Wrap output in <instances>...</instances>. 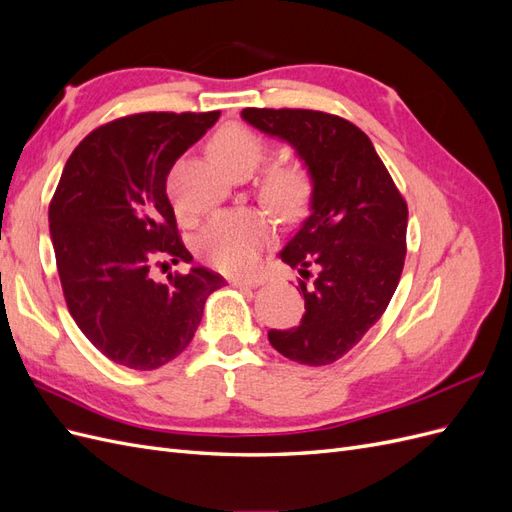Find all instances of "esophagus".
I'll return each instance as SVG.
<instances>
[{
  "instance_id": "esophagus-1",
  "label": "esophagus",
  "mask_w": 512,
  "mask_h": 512,
  "mask_svg": "<svg viewBox=\"0 0 512 512\" xmlns=\"http://www.w3.org/2000/svg\"><path fill=\"white\" fill-rule=\"evenodd\" d=\"M230 284L237 286V288H258V286L265 284V280H262V277H258V275H252V277H232Z\"/></svg>"
}]
</instances>
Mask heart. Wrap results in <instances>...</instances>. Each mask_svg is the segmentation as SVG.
Returning a JSON list of instances; mask_svg holds the SVG:
<instances>
[{
	"label": "heart",
	"mask_w": 512,
	"mask_h": 512,
	"mask_svg": "<svg viewBox=\"0 0 512 512\" xmlns=\"http://www.w3.org/2000/svg\"><path fill=\"white\" fill-rule=\"evenodd\" d=\"M269 149L267 141L256 130L243 123H226L211 138V151L232 175L250 170ZM312 173L303 160H286L271 164L260 175L258 190L262 200L277 213L292 218L312 196ZM269 237V220L252 209H235L218 213L196 239V250L205 262L222 273L250 271Z\"/></svg>",
	"instance_id": "1"
}]
</instances>
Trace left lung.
Listing matches in <instances>:
<instances>
[{
    "mask_svg": "<svg viewBox=\"0 0 512 512\" xmlns=\"http://www.w3.org/2000/svg\"><path fill=\"white\" fill-rule=\"evenodd\" d=\"M260 132L297 149L312 173V213L280 258L299 269V327L271 329V346L303 365L342 359L374 327L406 260L408 205L367 134L307 108H243Z\"/></svg>",
    "mask_w": 512,
    "mask_h": 512,
    "instance_id": "obj_1",
    "label": "left lung"
}]
</instances>
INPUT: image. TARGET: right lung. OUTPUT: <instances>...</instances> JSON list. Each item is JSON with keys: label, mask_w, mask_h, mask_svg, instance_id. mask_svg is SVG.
Returning a JSON list of instances; mask_svg holds the SVG:
<instances>
[{"label": "right lung", "mask_w": 512, "mask_h": 512, "mask_svg": "<svg viewBox=\"0 0 512 512\" xmlns=\"http://www.w3.org/2000/svg\"><path fill=\"white\" fill-rule=\"evenodd\" d=\"M211 113H138L89 132L49 205L68 312L106 359L158 369L190 346L220 273L194 267L160 284L151 269L190 262L166 194L170 168L215 121Z\"/></svg>", "instance_id": "right-lung-1"}]
</instances>
